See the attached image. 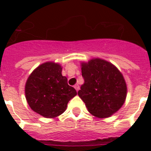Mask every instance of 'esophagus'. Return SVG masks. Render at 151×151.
Returning <instances> with one entry per match:
<instances>
[{
    "instance_id": "1",
    "label": "esophagus",
    "mask_w": 151,
    "mask_h": 151,
    "mask_svg": "<svg viewBox=\"0 0 151 151\" xmlns=\"http://www.w3.org/2000/svg\"><path fill=\"white\" fill-rule=\"evenodd\" d=\"M73 87H74V88H75L76 91H77V92H78V90L80 89V86H79V85H78V84H76V85H74V86H73Z\"/></svg>"
}]
</instances>
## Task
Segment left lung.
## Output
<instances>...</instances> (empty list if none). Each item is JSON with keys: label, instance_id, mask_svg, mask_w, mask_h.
I'll return each mask as SVG.
<instances>
[{"label": "left lung", "instance_id": "obj_1", "mask_svg": "<svg viewBox=\"0 0 151 151\" xmlns=\"http://www.w3.org/2000/svg\"><path fill=\"white\" fill-rule=\"evenodd\" d=\"M81 68L85 82L78 93L88 112L99 118L117 112L127 96V85L122 72L100 58L81 62Z\"/></svg>", "mask_w": 151, "mask_h": 151}]
</instances>
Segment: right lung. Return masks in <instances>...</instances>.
<instances>
[{
    "label": "right lung",
    "mask_w": 151,
    "mask_h": 151,
    "mask_svg": "<svg viewBox=\"0 0 151 151\" xmlns=\"http://www.w3.org/2000/svg\"><path fill=\"white\" fill-rule=\"evenodd\" d=\"M63 67L58 63L48 61L39 65L28 77L25 96L34 112L46 118L59 117L66 110L67 103L77 95L62 75Z\"/></svg>",
    "instance_id": "1"
}]
</instances>
